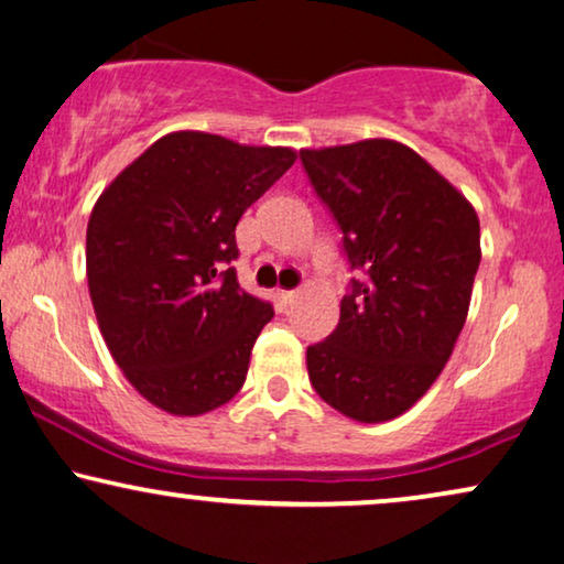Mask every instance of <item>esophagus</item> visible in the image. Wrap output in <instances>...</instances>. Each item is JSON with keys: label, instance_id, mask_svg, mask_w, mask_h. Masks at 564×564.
<instances>
[{"label": "esophagus", "instance_id": "34e87169", "mask_svg": "<svg viewBox=\"0 0 564 564\" xmlns=\"http://www.w3.org/2000/svg\"><path fill=\"white\" fill-rule=\"evenodd\" d=\"M299 296V291H279V301L283 306H289V304H293V299Z\"/></svg>", "mask_w": 564, "mask_h": 564}]
</instances>
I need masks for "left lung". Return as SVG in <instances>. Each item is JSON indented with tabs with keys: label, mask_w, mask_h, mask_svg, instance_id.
I'll use <instances>...</instances> for the list:
<instances>
[{
	"label": "left lung",
	"mask_w": 564,
	"mask_h": 564,
	"mask_svg": "<svg viewBox=\"0 0 564 564\" xmlns=\"http://www.w3.org/2000/svg\"><path fill=\"white\" fill-rule=\"evenodd\" d=\"M301 161L365 273L343 296L337 329L306 350L308 380L339 414L391 422L430 391L465 327L478 214L403 142L304 148Z\"/></svg>",
	"instance_id": "1"
}]
</instances>
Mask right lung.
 <instances>
[{
	"instance_id": "right-lung-1",
	"label": "right lung",
	"mask_w": 564,
	"mask_h": 564,
	"mask_svg": "<svg viewBox=\"0 0 564 564\" xmlns=\"http://www.w3.org/2000/svg\"><path fill=\"white\" fill-rule=\"evenodd\" d=\"M293 161V148L178 130L94 204L86 279L101 337L134 391L165 414L202 416L242 388L273 306L225 265L245 209Z\"/></svg>"
}]
</instances>
